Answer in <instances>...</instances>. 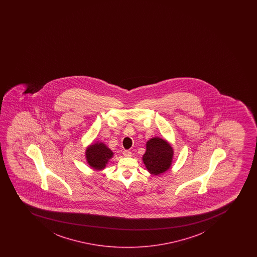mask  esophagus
Wrapping results in <instances>:
<instances>
[{
    "instance_id": "34e87169",
    "label": "esophagus",
    "mask_w": 257,
    "mask_h": 257,
    "mask_svg": "<svg viewBox=\"0 0 257 257\" xmlns=\"http://www.w3.org/2000/svg\"><path fill=\"white\" fill-rule=\"evenodd\" d=\"M122 154H123L124 157H131V152L128 150H125L123 151V153H122Z\"/></svg>"
}]
</instances>
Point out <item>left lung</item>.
Instances as JSON below:
<instances>
[{"instance_id": "8db88e82", "label": "left lung", "mask_w": 257, "mask_h": 257, "mask_svg": "<svg viewBox=\"0 0 257 257\" xmlns=\"http://www.w3.org/2000/svg\"><path fill=\"white\" fill-rule=\"evenodd\" d=\"M146 153L142 157L146 168L152 175L159 176L171 168L174 151L169 142L160 137H154L146 144Z\"/></svg>"}]
</instances>
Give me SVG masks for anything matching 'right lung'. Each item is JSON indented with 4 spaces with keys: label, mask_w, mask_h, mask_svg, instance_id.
<instances>
[{
    "label": "right lung",
    "mask_w": 257,
    "mask_h": 257,
    "mask_svg": "<svg viewBox=\"0 0 257 257\" xmlns=\"http://www.w3.org/2000/svg\"><path fill=\"white\" fill-rule=\"evenodd\" d=\"M114 153L103 142H95L87 147L86 159L89 166L95 171H102L105 168Z\"/></svg>",
    "instance_id": "add662e5"
}]
</instances>
